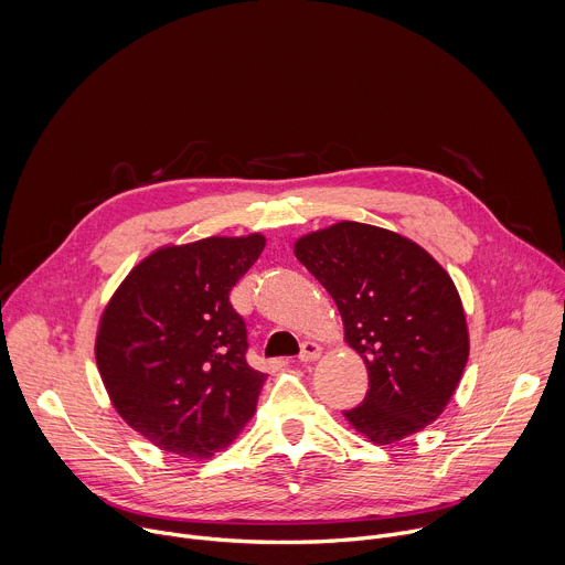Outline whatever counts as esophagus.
<instances>
[{"mask_svg": "<svg viewBox=\"0 0 565 565\" xmlns=\"http://www.w3.org/2000/svg\"><path fill=\"white\" fill-rule=\"evenodd\" d=\"M321 358V347L315 344V342H303L301 344V353H299V360L301 362H317Z\"/></svg>", "mask_w": 565, "mask_h": 565, "instance_id": "esophagus-1", "label": "esophagus"}]
</instances>
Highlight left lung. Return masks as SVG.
<instances>
[{"label":"left lung","mask_w":565,"mask_h":565,"mask_svg":"<svg viewBox=\"0 0 565 565\" xmlns=\"http://www.w3.org/2000/svg\"><path fill=\"white\" fill-rule=\"evenodd\" d=\"M295 257L329 290L344 342L369 371L349 425L393 445L431 425L449 405L469 358V331L449 273L416 241L340 221L295 241Z\"/></svg>","instance_id":"obj_1"}]
</instances>
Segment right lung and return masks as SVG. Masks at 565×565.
Wrapping results in <instances>:
<instances>
[{
	"mask_svg": "<svg viewBox=\"0 0 565 565\" xmlns=\"http://www.w3.org/2000/svg\"><path fill=\"white\" fill-rule=\"evenodd\" d=\"M266 236H207L147 255L111 295L96 364L118 416L170 454L203 460L255 416L266 373L246 362V324L230 290Z\"/></svg>",
	"mask_w": 565,
	"mask_h": 565,
	"instance_id": "1",
	"label": "right lung"
}]
</instances>
